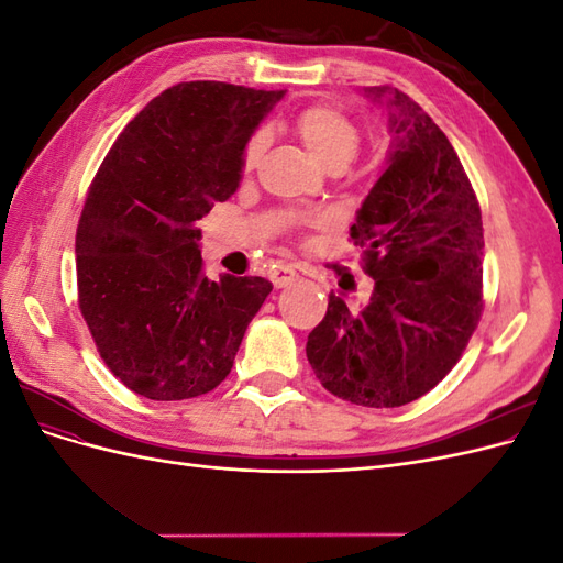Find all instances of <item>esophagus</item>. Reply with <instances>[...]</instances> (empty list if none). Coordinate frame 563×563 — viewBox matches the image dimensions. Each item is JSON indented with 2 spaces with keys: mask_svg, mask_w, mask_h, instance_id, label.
I'll return each instance as SVG.
<instances>
[{
  "mask_svg": "<svg viewBox=\"0 0 563 563\" xmlns=\"http://www.w3.org/2000/svg\"><path fill=\"white\" fill-rule=\"evenodd\" d=\"M269 279H272V284H275L277 288H284V286H288V284H294V282L298 279V275H296L294 267L279 265V267H275V269L269 272Z\"/></svg>",
  "mask_w": 563,
  "mask_h": 563,
  "instance_id": "obj_1",
  "label": "esophagus"
}]
</instances>
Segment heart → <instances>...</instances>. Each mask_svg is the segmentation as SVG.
<instances>
[{
    "mask_svg": "<svg viewBox=\"0 0 563 563\" xmlns=\"http://www.w3.org/2000/svg\"><path fill=\"white\" fill-rule=\"evenodd\" d=\"M296 131L310 155L329 172H343L362 145L360 124L345 110L329 103H317L300 110L296 117ZM263 152L265 135L253 133L242 150V176L255 174Z\"/></svg>",
    "mask_w": 563,
    "mask_h": 563,
    "instance_id": "heart-1",
    "label": "heart"
}]
</instances>
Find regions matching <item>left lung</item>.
Here are the masks:
<instances>
[{
  "label": "left lung",
  "instance_id": "1",
  "mask_svg": "<svg viewBox=\"0 0 563 563\" xmlns=\"http://www.w3.org/2000/svg\"><path fill=\"white\" fill-rule=\"evenodd\" d=\"M397 110L389 166L350 228L373 294L360 310L329 296L308 362L331 395L395 408L428 395L463 356L484 312V228L446 133L413 98L373 87Z\"/></svg>",
  "mask_w": 563,
  "mask_h": 563
}]
</instances>
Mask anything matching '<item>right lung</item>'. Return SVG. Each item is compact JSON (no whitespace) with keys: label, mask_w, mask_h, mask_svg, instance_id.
<instances>
[{"label":"right lung","mask_w":563,"mask_h":563,"mask_svg":"<svg viewBox=\"0 0 563 563\" xmlns=\"http://www.w3.org/2000/svg\"><path fill=\"white\" fill-rule=\"evenodd\" d=\"M284 91L180 81L135 114L89 185L77 305L100 360L135 395L180 401L228 378L263 277L203 275L197 220L242 178V150Z\"/></svg>","instance_id":"right-lung-1"}]
</instances>
